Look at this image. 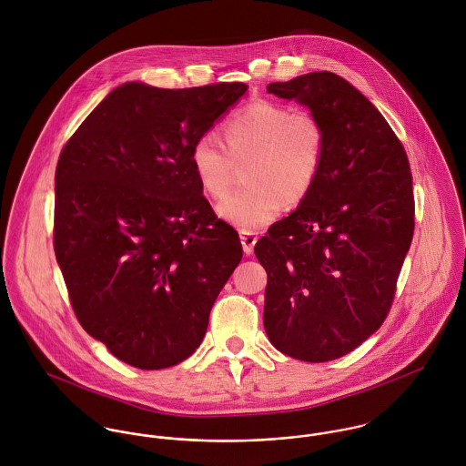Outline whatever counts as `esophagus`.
<instances>
[{"mask_svg":"<svg viewBox=\"0 0 466 466\" xmlns=\"http://www.w3.org/2000/svg\"><path fill=\"white\" fill-rule=\"evenodd\" d=\"M240 240H242L244 253H246V255H251L253 249H255V244H257L258 237H257V233H253V231H240Z\"/></svg>","mask_w":466,"mask_h":466,"instance_id":"obj_1","label":"esophagus"}]
</instances>
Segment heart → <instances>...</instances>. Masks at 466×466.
<instances>
[{
    "instance_id": "1",
    "label": "heart",
    "mask_w": 466,
    "mask_h": 466,
    "mask_svg": "<svg viewBox=\"0 0 466 466\" xmlns=\"http://www.w3.org/2000/svg\"><path fill=\"white\" fill-rule=\"evenodd\" d=\"M228 150L204 134L190 152L192 168L202 190L220 199L228 194L235 163L246 165L249 187L218 204V215L242 231L260 229L272 222L287 204L303 199L314 187L323 157L325 129L309 111L257 100L224 122Z\"/></svg>"
}]
</instances>
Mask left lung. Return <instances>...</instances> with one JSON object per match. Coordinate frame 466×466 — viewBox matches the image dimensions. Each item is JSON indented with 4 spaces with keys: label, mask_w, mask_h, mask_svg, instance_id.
Returning a JSON list of instances; mask_svg holds the SVG:
<instances>
[{
    "label": "left lung",
    "mask_w": 466,
    "mask_h": 466,
    "mask_svg": "<svg viewBox=\"0 0 466 466\" xmlns=\"http://www.w3.org/2000/svg\"><path fill=\"white\" fill-rule=\"evenodd\" d=\"M267 91L319 118L325 157L298 209L255 246L267 272L264 327L281 353L329 362L390 314L414 233L410 167L380 111L342 76L316 71Z\"/></svg>",
    "instance_id": "left-lung-1"
}]
</instances>
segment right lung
Returning <instances> with one entry per match:
<instances>
[{"mask_svg": "<svg viewBox=\"0 0 466 466\" xmlns=\"http://www.w3.org/2000/svg\"><path fill=\"white\" fill-rule=\"evenodd\" d=\"M244 82L113 89L67 139L56 170L54 249L82 329L120 360L188 359L242 260L192 168L194 143Z\"/></svg>", "mask_w": 466, "mask_h": 466, "instance_id": "obj_1", "label": "right lung"}]
</instances>
